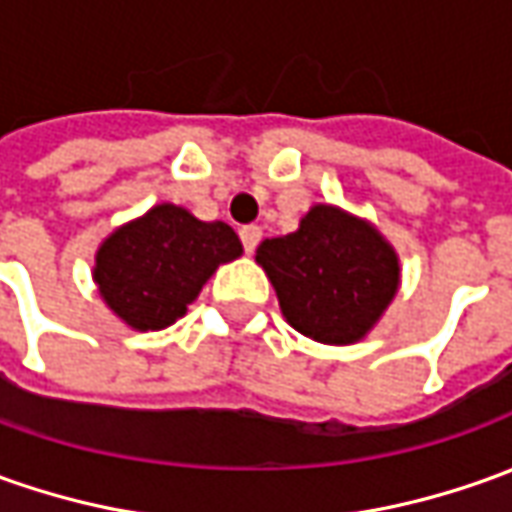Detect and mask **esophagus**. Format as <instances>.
Listing matches in <instances>:
<instances>
[{"label":"esophagus","mask_w":512,"mask_h":512,"mask_svg":"<svg viewBox=\"0 0 512 512\" xmlns=\"http://www.w3.org/2000/svg\"><path fill=\"white\" fill-rule=\"evenodd\" d=\"M260 238H263V229L255 227V224H252V227H241V243H243V249H246L249 255H252V252L257 249Z\"/></svg>","instance_id":"1"}]
</instances>
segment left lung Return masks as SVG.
<instances>
[{
    "instance_id": "1",
    "label": "left lung",
    "mask_w": 512,
    "mask_h": 512,
    "mask_svg": "<svg viewBox=\"0 0 512 512\" xmlns=\"http://www.w3.org/2000/svg\"><path fill=\"white\" fill-rule=\"evenodd\" d=\"M291 328L325 344L358 342L398 291V257L370 224L316 204L300 229L257 249Z\"/></svg>"
}]
</instances>
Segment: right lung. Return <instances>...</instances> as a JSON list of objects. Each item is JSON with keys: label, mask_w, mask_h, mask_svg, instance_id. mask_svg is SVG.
I'll use <instances>...</instances> for the list:
<instances>
[{"label": "right lung", "mask_w": 512, "mask_h": 512, "mask_svg": "<svg viewBox=\"0 0 512 512\" xmlns=\"http://www.w3.org/2000/svg\"><path fill=\"white\" fill-rule=\"evenodd\" d=\"M241 252L238 235L224 221L207 224L182 207L159 204L106 238L95 283L131 328L162 330L184 316L212 271Z\"/></svg>", "instance_id": "right-lung-1"}]
</instances>
